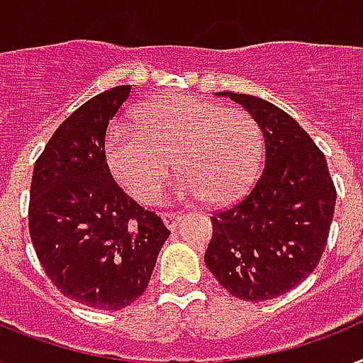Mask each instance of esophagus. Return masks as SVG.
I'll return each mask as SVG.
<instances>
[{
    "label": "esophagus",
    "instance_id": "34e87169",
    "mask_svg": "<svg viewBox=\"0 0 363 363\" xmlns=\"http://www.w3.org/2000/svg\"><path fill=\"white\" fill-rule=\"evenodd\" d=\"M161 220H162V223L167 225V229H174V227L178 225L179 213L178 212H164V213H161Z\"/></svg>",
    "mask_w": 363,
    "mask_h": 363
}]
</instances>
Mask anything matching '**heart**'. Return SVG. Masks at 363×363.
I'll return each instance as SVG.
<instances>
[{"label": "heart", "instance_id": "1", "mask_svg": "<svg viewBox=\"0 0 363 363\" xmlns=\"http://www.w3.org/2000/svg\"><path fill=\"white\" fill-rule=\"evenodd\" d=\"M174 195L185 201L227 204L254 185L263 161L259 125L242 109L195 96H174L143 106L134 126H113L106 162L113 179L142 204L161 195L172 170Z\"/></svg>", "mask_w": 363, "mask_h": 363}]
</instances>
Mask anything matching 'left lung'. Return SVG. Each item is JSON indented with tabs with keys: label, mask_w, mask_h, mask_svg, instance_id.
<instances>
[{
	"label": "left lung",
	"mask_w": 363,
	"mask_h": 363,
	"mask_svg": "<svg viewBox=\"0 0 363 363\" xmlns=\"http://www.w3.org/2000/svg\"><path fill=\"white\" fill-rule=\"evenodd\" d=\"M240 104L265 138V168L237 204L216 212L204 263L238 299L282 296L316 269L330 235L337 191L324 153L296 119L250 94Z\"/></svg>",
	"instance_id": "8db88e82"
}]
</instances>
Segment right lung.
Masks as SVG:
<instances>
[{"instance_id":"add662e5","label":"right lung","mask_w":363,"mask_h":363,"mask_svg":"<svg viewBox=\"0 0 363 363\" xmlns=\"http://www.w3.org/2000/svg\"><path fill=\"white\" fill-rule=\"evenodd\" d=\"M130 96L113 86L62 123L33 167L28 227L38 259L60 294L100 311L142 296L168 231L155 212L115 184L106 130Z\"/></svg>"}]
</instances>
